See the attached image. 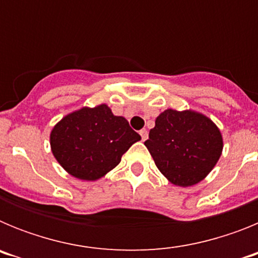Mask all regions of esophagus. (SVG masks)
Masks as SVG:
<instances>
[{
	"instance_id": "obj_1",
	"label": "esophagus",
	"mask_w": 258,
	"mask_h": 258,
	"mask_svg": "<svg viewBox=\"0 0 258 258\" xmlns=\"http://www.w3.org/2000/svg\"><path fill=\"white\" fill-rule=\"evenodd\" d=\"M141 134V138H142V141H146L147 138H149V132L146 131V129H142V131L140 132Z\"/></svg>"
}]
</instances>
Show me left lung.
<instances>
[{
    "mask_svg": "<svg viewBox=\"0 0 258 258\" xmlns=\"http://www.w3.org/2000/svg\"><path fill=\"white\" fill-rule=\"evenodd\" d=\"M145 145L166 178L187 187L213 169L222 152V136L202 113L166 109L157 116Z\"/></svg>",
    "mask_w": 258,
    "mask_h": 258,
    "instance_id": "8db88e82",
    "label": "left lung"
}]
</instances>
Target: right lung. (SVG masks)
<instances>
[{"label": "right lung", "instance_id": "obj_1", "mask_svg": "<svg viewBox=\"0 0 258 258\" xmlns=\"http://www.w3.org/2000/svg\"><path fill=\"white\" fill-rule=\"evenodd\" d=\"M141 140L129 122L106 104L81 108L61 118L50 136L51 151L70 174L94 181L113 169L133 143Z\"/></svg>", "mask_w": 258, "mask_h": 258}]
</instances>
